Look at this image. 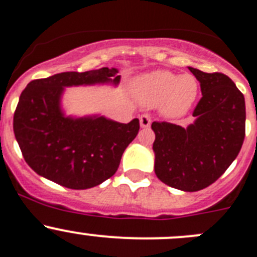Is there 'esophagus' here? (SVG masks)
I'll return each mask as SVG.
<instances>
[{
  "mask_svg": "<svg viewBox=\"0 0 257 257\" xmlns=\"http://www.w3.org/2000/svg\"><path fill=\"white\" fill-rule=\"evenodd\" d=\"M150 124H151L150 116H149V114H143V116L140 117V126L143 127V128H148Z\"/></svg>",
  "mask_w": 257,
  "mask_h": 257,
  "instance_id": "esophagus-1",
  "label": "esophagus"
}]
</instances>
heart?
Returning a JSON list of instances; mask_svg holds the SVG:
<instances>
[{"label":"heart","mask_w":257,"mask_h":257,"mask_svg":"<svg viewBox=\"0 0 257 257\" xmlns=\"http://www.w3.org/2000/svg\"><path fill=\"white\" fill-rule=\"evenodd\" d=\"M133 90L145 106H160L164 117L180 118L190 111L197 99L198 83L190 74L156 70L136 78Z\"/></svg>","instance_id":"heart-1"}]
</instances>
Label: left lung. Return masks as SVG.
Returning <instances> with one entry per match:
<instances>
[{
    "mask_svg": "<svg viewBox=\"0 0 257 257\" xmlns=\"http://www.w3.org/2000/svg\"><path fill=\"white\" fill-rule=\"evenodd\" d=\"M200 83L202 98L187 127L153 122L154 170L164 184L197 192L216 182L237 158L245 139V98L222 73L188 67Z\"/></svg>",
    "mask_w": 257,
    "mask_h": 257,
    "instance_id": "1",
    "label": "left lung"
}]
</instances>
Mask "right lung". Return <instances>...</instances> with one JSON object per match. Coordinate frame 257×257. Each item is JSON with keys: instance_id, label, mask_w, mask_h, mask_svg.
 Segmentation results:
<instances>
[{"instance_id": "1", "label": "right lung", "mask_w": 257, "mask_h": 257, "mask_svg": "<svg viewBox=\"0 0 257 257\" xmlns=\"http://www.w3.org/2000/svg\"><path fill=\"white\" fill-rule=\"evenodd\" d=\"M118 69L65 72L29 83L14 114V133L29 167L45 179L70 189L99 185L116 173L121 156L140 128L139 118L119 123L102 114L68 116L65 88L111 84Z\"/></svg>"}]
</instances>
